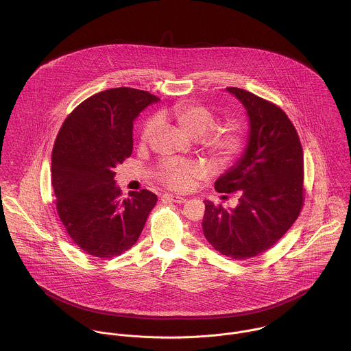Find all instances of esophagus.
<instances>
[{
	"mask_svg": "<svg viewBox=\"0 0 351 351\" xmlns=\"http://www.w3.org/2000/svg\"><path fill=\"white\" fill-rule=\"evenodd\" d=\"M163 199L165 200L171 201V202H177V204H184L186 199L185 197H182V196H177V195H169V193H166V195H163Z\"/></svg>",
	"mask_w": 351,
	"mask_h": 351,
	"instance_id": "obj_1",
	"label": "esophagus"
}]
</instances>
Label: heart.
<instances>
[{"instance_id": "1", "label": "heart", "mask_w": 351, "mask_h": 351, "mask_svg": "<svg viewBox=\"0 0 351 351\" xmlns=\"http://www.w3.org/2000/svg\"><path fill=\"white\" fill-rule=\"evenodd\" d=\"M160 116L176 124L188 136L199 139L201 149L217 166L232 163L245 147V134L242 127L234 121L213 127L216 123L215 113L201 104L182 101L173 105ZM156 127L158 120L155 117H151L145 123L141 132L142 145L150 142ZM206 171V166L201 163H182L170 159L158 166L155 176L159 182L170 189L186 191L195 178L202 177Z\"/></svg>"}]
</instances>
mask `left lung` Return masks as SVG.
<instances>
[{
	"instance_id": "8db88e82",
	"label": "left lung",
	"mask_w": 351,
	"mask_h": 351,
	"mask_svg": "<svg viewBox=\"0 0 351 351\" xmlns=\"http://www.w3.org/2000/svg\"><path fill=\"white\" fill-rule=\"evenodd\" d=\"M227 92L246 108L250 130L243 154L217 178L215 189L239 199L228 209L204 201L201 226L215 250L247 259L274 246L299 217L304 156L296 128L280 106L239 88Z\"/></svg>"
}]
</instances>
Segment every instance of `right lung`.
Masks as SVG:
<instances>
[{
    "mask_svg": "<svg viewBox=\"0 0 351 351\" xmlns=\"http://www.w3.org/2000/svg\"><path fill=\"white\" fill-rule=\"evenodd\" d=\"M159 99L113 88L81 102L56 136L51 174L56 210L73 242L89 255L112 258L131 249L158 197L147 189L120 199L114 167L132 154L134 120Z\"/></svg>",
    "mask_w": 351,
    "mask_h": 351,
    "instance_id": "add662e5",
    "label": "right lung"
}]
</instances>
